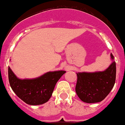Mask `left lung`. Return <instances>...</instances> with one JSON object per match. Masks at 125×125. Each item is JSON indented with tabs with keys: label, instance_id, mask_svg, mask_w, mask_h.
Masks as SVG:
<instances>
[{
	"label": "left lung",
	"instance_id": "8db88e82",
	"mask_svg": "<svg viewBox=\"0 0 125 125\" xmlns=\"http://www.w3.org/2000/svg\"><path fill=\"white\" fill-rule=\"evenodd\" d=\"M111 58L114 56L111 54ZM76 92L80 100L87 103L100 102L108 95L116 80V62L113 61L108 69L95 73H77Z\"/></svg>",
	"mask_w": 125,
	"mask_h": 125
}]
</instances>
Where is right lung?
Instances as JSON below:
<instances>
[{
  "instance_id": "obj_1",
  "label": "right lung",
  "mask_w": 125,
  "mask_h": 125,
  "mask_svg": "<svg viewBox=\"0 0 125 125\" xmlns=\"http://www.w3.org/2000/svg\"><path fill=\"white\" fill-rule=\"evenodd\" d=\"M65 73V71H57L47 72L34 79H21L10 67L8 68L11 88L20 99L30 105L42 104L49 101L56 83Z\"/></svg>"
}]
</instances>
